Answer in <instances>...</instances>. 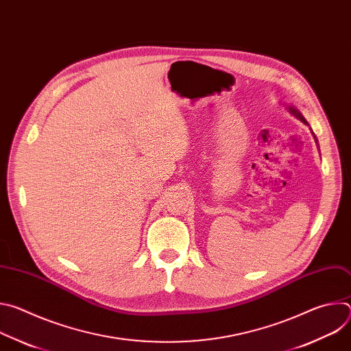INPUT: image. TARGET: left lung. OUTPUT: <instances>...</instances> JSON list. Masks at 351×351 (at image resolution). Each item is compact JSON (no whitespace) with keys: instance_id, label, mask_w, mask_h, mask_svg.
Segmentation results:
<instances>
[{"instance_id":"8db88e82","label":"left lung","mask_w":351,"mask_h":351,"mask_svg":"<svg viewBox=\"0 0 351 351\" xmlns=\"http://www.w3.org/2000/svg\"><path fill=\"white\" fill-rule=\"evenodd\" d=\"M289 110H290V111H291V112H293V114H294V115H295V117H297V118H300V119H302V121H303V122H306V121H304V118H303V117H302V114H300V112H298V111H295V110H294V108H289Z\"/></svg>"}]
</instances>
